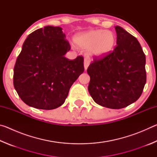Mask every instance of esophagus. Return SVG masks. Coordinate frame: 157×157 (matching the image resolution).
<instances>
[{
  "label": "esophagus",
  "mask_w": 157,
  "mask_h": 157,
  "mask_svg": "<svg viewBox=\"0 0 157 157\" xmlns=\"http://www.w3.org/2000/svg\"><path fill=\"white\" fill-rule=\"evenodd\" d=\"M90 64V61L88 59H84V69L85 70H86L87 68H88V66Z\"/></svg>",
  "instance_id": "esophagus-1"
}]
</instances>
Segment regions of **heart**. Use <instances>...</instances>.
Segmentation results:
<instances>
[{
    "instance_id": "heart-1",
    "label": "heart",
    "mask_w": 157,
    "mask_h": 157,
    "mask_svg": "<svg viewBox=\"0 0 157 157\" xmlns=\"http://www.w3.org/2000/svg\"><path fill=\"white\" fill-rule=\"evenodd\" d=\"M73 41L77 46L82 48H89V56L102 58L113 48L116 37L109 30H91L76 34Z\"/></svg>"
}]
</instances>
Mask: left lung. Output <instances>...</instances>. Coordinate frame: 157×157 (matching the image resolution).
Segmentation results:
<instances>
[{"label": "left lung", "instance_id": "obj_1", "mask_svg": "<svg viewBox=\"0 0 157 157\" xmlns=\"http://www.w3.org/2000/svg\"><path fill=\"white\" fill-rule=\"evenodd\" d=\"M115 48L102 59H94L87 68L88 90L95 102L122 109L136 102L146 83L145 55L136 37L115 26Z\"/></svg>", "mask_w": 157, "mask_h": 157}]
</instances>
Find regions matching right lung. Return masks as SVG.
<instances>
[{"label": "right lung", "instance_id": "right-lung-1", "mask_svg": "<svg viewBox=\"0 0 157 157\" xmlns=\"http://www.w3.org/2000/svg\"><path fill=\"white\" fill-rule=\"evenodd\" d=\"M62 28L48 25L29 34L14 68V86L26 105L50 110L62 105L69 90L84 72V58L70 60Z\"/></svg>", "mask_w": 157, "mask_h": 157}]
</instances>
